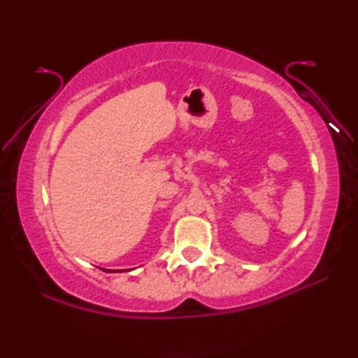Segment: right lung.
<instances>
[{"label":"right lung","mask_w":358,"mask_h":358,"mask_svg":"<svg viewBox=\"0 0 358 358\" xmlns=\"http://www.w3.org/2000/svg\"><path fill=\"white\" fill-rule=\"evenodd\" d=\"M106 271H107V270H106Z\"/></svg>","instance_id":"right-lung-1"}]
</instances>
